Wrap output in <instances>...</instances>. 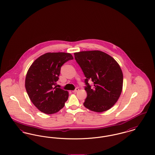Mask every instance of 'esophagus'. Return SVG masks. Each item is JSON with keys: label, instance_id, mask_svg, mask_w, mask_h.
Listing matches in <instances>:
<instances>
[{"label": "esophagus", "instance_id": "1", "mask_svg": "<svg viewBox=\"0 0 155 155\" xmlns=\"http://www.w3.org/2000/svg\"><path fill=\"white\" fill-rule=\"evenodd\" d=\"M79 91V89L78 88H76L75 89V90L74 91H73V92H74V93H76L77 91Z\"/></svg>", "mask_w": 155, "mask_h": 155}]
</instances>
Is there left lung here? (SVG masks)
Wrapping results in <instances>:
<instances>
[{
	"label": "left lung",
	"instance_id": "8db88e82",
	"mask_svg": "<svg viewBox=\"0 0 155 155\" xmlns=\"http://www.w3.org/2000/svg\"><path fill=\"white\" fill-rule=\"evenodd\" d=\"M74 54L86 77L87 97L84 106L98 113L108 110L117 102L123 89V75L118 63L100 51H82ZM89 80L94 82V89L89 85Z\"/></svg>",
	"mask_w": 155,
	"mask_h": 155
}]
</instances>
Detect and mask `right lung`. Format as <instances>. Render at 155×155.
<instances>
[{
  "instance_id": "obj_1",
  "label": "right lung",
  "mask_w": 155,
  "mask_h": 155,
  "mask_svg": "<svg viewBox=\"0 0 155 155\" xmlns=\"http://www.w3.org/2000/svg\"><path fill=\"white\" fill-rule=\"evenodd\" d=\"M70 53H46L36 59L25 77V86L30 100L39 110L51 114L58 112L68 98V92L57 88L61 67L73 60Z\"/></svg>"
}]
</instances>
